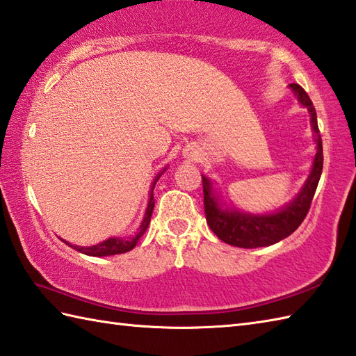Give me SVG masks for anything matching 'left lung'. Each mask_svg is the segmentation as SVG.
I'll list each match as a JSON object with an SVG mask.
<instances>
[{"mask_svg":"<svg viewBox=\"0 0 356 356\" xmlns=\"http://www.w3.org/2000/svg\"><path fill=\"white\" fill-rule=\"evenodd\" d=\"M291 88L298 96V101L311 113L312 128L316 134L315 140L318 148H316L311 176L306 180L303 190L297 195V199L282 211L269 216H249L237 213V211L222 209L218 207L213 190H211V182L205 176H202L203 207H205L207 222L211 231L225 243L246 249L274 245L277 241L291 236L301 225V222L305 220L309 208H311L314 194L316 191V186H318L323 171V143L320 138L318 122H316L315 107L311 97L307 96L305 88L298 84H291Z\"/></svg>","mask_w":356,"mask_h":356,"instance_id":"obj_1","label":"left lung"}]
</instances>
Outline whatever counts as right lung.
<instances>
[{
    "label": "right lung",
    "mask_w": 356,
    "mask_h": 356,
    "mask_svg": "<svg viewBox=\"0 0 356 356\" xmlns=\"http://www.w3.org/2000/svg\"><path fill=\"white\" fill-rule=\"evenodd\" d=\"M165 171V170H163ZM161 177V174H159L157 179ZM156 179V180H157ZM154 180V184H156ZM154 186V185H153ZM153 191V190H151ZM153 208H154V197L153 194L149 195V202H148V208H147V213H145V217H143L142 220V225L139 228V232L136 234L134 237L128 238V240H122V238H108L102 241V243L99 245H95V246H88V248H84V246H74V245H70V243H65L72 246L73 249H76V251L86 254V255H92V257H104V255H116V254H124V252H128L131 251V249L136 246V243H138V240L142 237V234L147 231L148 225H149V220H151V214H153Z\"/></svg>",
    "instance_id": "obj_1"
}]
</instances>
